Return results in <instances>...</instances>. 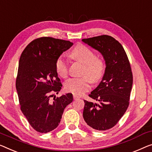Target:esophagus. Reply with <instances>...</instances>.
<instances>
[{
  "mask_svg": "<svg viewBox=\"0 0 152 152\" xmlns=\"http://www.w3.org/2000/svg\"><path fill=\"white\" fill-rule=\"evenodd\" d=\"M73 98H74V99H78L79 97H78V96H76V95L74 94V95H73Z\"/></svg>",
  "mask_w": 152,
  "mask_h": 152,
  "instance_id": "obj_1",
  "label": "esophagus"
}]
</instances>
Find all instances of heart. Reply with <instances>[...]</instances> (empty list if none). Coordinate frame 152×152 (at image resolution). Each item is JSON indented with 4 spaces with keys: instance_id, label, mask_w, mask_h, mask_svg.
Masks as SVG:
<instances>
[{
    "instance_id": "heart-1",
    "label": "heart",
    "mask_w": 152,
    "mask_h": 152,
    "mask_svg": "<svg viewBox=\"0 0 152 152\" xmlns=\"http://www.w3.org/2000/svg\"><path fill=\"white\" fill-rule=\"evenodd\" d=\"M70 55L74 59L84 64L83 75L85 76L68 79L65 83V89L74 94H83L90 89L91 82H98L102 78L105 68L104 63L100 58L96 57L92 50L84 45L76 46ZM55 67L56 72L62 78L67 76L68 63L63 56L57 58Z\"/></svg>"
}]
</instances>
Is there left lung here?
Listing matches in <instances>:
<instances>
[{"instance_id":"8db88e82","label":"left lung","mask_w":152,"mask_h":152,"mask_svg":"<svg viewBox=\"0 0 152 152\" xmlns=\"http://www.w3.org/2000/svg\"><path fill=\"white\" fill-rule=\"evenodd\" d=\"M82 40L102 54L106 63L102 80L89 95L98 103L84 100L83 118L91 128L106 130L118 123L129 106L133 83L130 63L123 46L111 36Z\"/></svg>"}]
</instances>
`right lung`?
Here are the masks:
<instances>
[{"mask_svg": "<svg viewBox=\"0 0 152 152\" xmlns=\"http://www.w3.org/2000/svg\"><path fill=\"white\" fill-rule=\"evenodd\" d=\"M72 45L69 41L42 37L29 43L20 56L15 83L20 110L37 132L55 129L65 108L73 101L72 94L54 96L62 87L56 61Z\"/></svg>", "mask_w": 152, "mask_h": 152, "instance_id": "obj_1", "label": "right lung"}]
</instances>
